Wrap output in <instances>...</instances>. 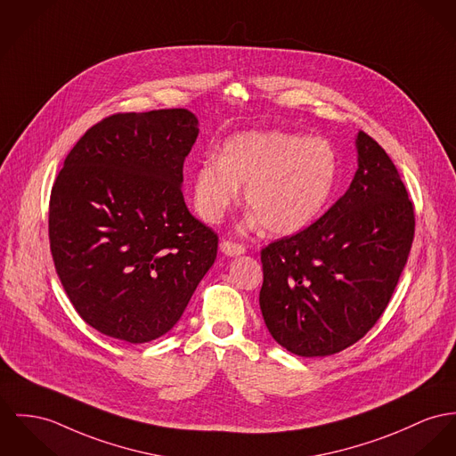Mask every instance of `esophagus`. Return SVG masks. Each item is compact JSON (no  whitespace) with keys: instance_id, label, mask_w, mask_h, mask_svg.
<instances>
[{"instance_id":"34e87169","label":"esophagus","mask_w":456,"mask_h":456,"mask_svg":"<svg viewBox=\"0 0 456 456\" xmlns=\"http://www.w3.org/2000/svg\"><path fill=\"white\" fill-rule=\"evenodd\" d=\"M220 249H222V253H225L229 256H238V255H243L246 251L245 246L234 243V241H227V240H224L220 243Z\"/></svg>"}]
</instances>
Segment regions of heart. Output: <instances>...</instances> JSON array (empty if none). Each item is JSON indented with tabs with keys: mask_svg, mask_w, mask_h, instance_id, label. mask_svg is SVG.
Returning <instances> with one entry per match:
<instances>
[{
	"mask_svg": "<svg viewBox=\"0 0 456 456\" xmlns=\"http://www.w3.org/2000/svg\"><path fill=\"white\" fill-rule=\"evenodd\" d=\"M338 175V158L326 141L269 130L225 142L220 158H207L194 178V201L208 222H220L246 183L248 227L265 225L291 236L311 225L326 207Z\"/></svg>",
	"mask_w": 456,
	"mask_h": 456,
	"instance_id": "1",
	"label": "heart"
}]
</instances>
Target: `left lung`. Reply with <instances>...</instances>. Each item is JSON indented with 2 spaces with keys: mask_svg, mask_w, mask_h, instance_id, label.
<instances>
[{
  "mask_svg": "<svg viewBox=\"0 0 456 456\" xmlns=\"http://www.w3.org/2000/svg\"><path fill=\"white\" fill-rule=\"evenodd\" d=\"M355 147L347 192L314 224L260 251L265 326L302 357L344 351L375 326L413 243V203L395 165L364 132Z\"/></svg>",
  "mask_w": 456,
  "mask_h": 456,
  "instance_id": "left-lung-1",
  "label": "left lung"
}]
</instances>
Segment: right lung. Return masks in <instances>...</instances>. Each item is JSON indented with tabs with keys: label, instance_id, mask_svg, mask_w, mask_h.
Wrapping results in <instances>:
<instances>
[{
	"label": "right lung",
	"instance_id": "obj_1",
	"mask_svg": "<svg viewBox=\"0 0 456 456\" xmlns=\"http://www.w3.org/2000/svg\"><path fill=\"white\" fill-rule=\"evenodd\" d=\"M198 126L187 109L112 114L76 142L52 187L55 271L107 337L145 344L170 331L216 258L218 236L180 187Z\"/></svg>",
	"mask_w": 456,
	"mask_h": 456
}]
</instances>
